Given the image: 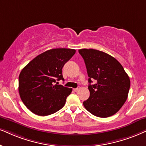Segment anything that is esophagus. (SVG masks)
<instances>
[{
	"label": "esophagus",
	"instance_id": "esophagus-1",
	"mask_svg": "<svg viewBox=\"0 0 146 146\" xmlns=\"http://www.w3.org/2000/svg\"><path fill=\"white\" fill-rule=\"evenodd\" d=\"M79 90V88H74V89H73V91L75 92H78Z\"/></svg>",
	"mask_w": 146,
	"mask_h": 146
}]
</instances>
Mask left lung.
<instances>
[{
  "mask_svg": "<svg viewBox=\"0 0 146 146\" xmlns=\"http://www.w3.org/2000/svg\"><path fill=\"white\" fill-rule=\"evenodd\" d=\"M89 77L90 98L84 101L86 109L93 115L106 118L116 114L127 100L130 79L118 60L104 52L80 49ZM97 83L92 85V80Z\"/></svg>",
  "mask_w": 146,
  "mask_h": 146,
  "instance_id": "obj_1",
  "label": "left lung"
}]
</instances>
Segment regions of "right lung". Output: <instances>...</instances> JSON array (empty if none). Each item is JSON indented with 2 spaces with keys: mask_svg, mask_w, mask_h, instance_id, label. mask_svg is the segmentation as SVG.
<instances>
[{
  "mask_svg": "<svg viewBox=\"0 0 146 146\" xmlns=\"http://www.w3.org/2000/svg\"><path fill=\"white\" fill-rule=\"evenodd\" d=\"M75 52L70 48L48 50L35 57L21 70L19 95L31 112L38 116H47L64 106L72 89L55 83L60 79L64 81L62 69Z\"/></svg>",
  "mask_w": 146,
  "mask_h": 146,
  "instance_id": "add662e5",
  "label": "right lung"
}]
</instances>
